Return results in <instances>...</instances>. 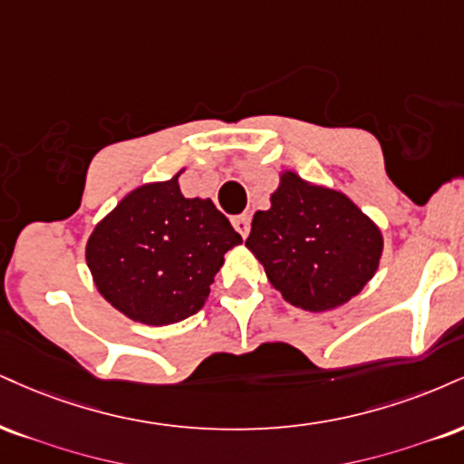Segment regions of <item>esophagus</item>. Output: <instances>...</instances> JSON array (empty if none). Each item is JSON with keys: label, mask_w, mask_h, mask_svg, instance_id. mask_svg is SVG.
I'll list each match as a JSON object with an SVG mask.
<instances>
[{"label": "esophagus", "mask_w": 464, "mask_h": 464, "mask_svg": "<svg viewBox=\"0 0 464 464\" xmlns=\"http://www.w3.org/2000/svg\"><path fill=\"white\" fill-rule=\"evenodd\" d=\"M233 227H236V231L239 233V236L248 237V233H250V218L246 214L236 216V218H233Z\"/></svg>", "instance_id": "1"}]
</instances>
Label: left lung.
I'll return each mask as SVG.
<instances>
[{
    "mask_svg": "<svg viewBox=\"0 0 464 464\" xmlns=\"http://www.w3.org/2000/svg\"><path fill=\"white\" fill-rule=\"evenodd\" d=\"M272 208L256 211L246 246L289 304H345L378 270L382 236L348 197L285 172Z\"/></svg>",
    "mask_w": 464,
    "mask_h": 464,
    "instance_id": "obj_1",
    "label": "left lung"
}]
</instances>
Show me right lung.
Here are the masks:
<instances>
[{"label":"right lung","mask_w":464,"mask_h":464,"mask_svg":"<svg viewBox=\"0 0 464 464\" xmlns=\"http://www.w3.org/2000/svg\"><path fill=\"white\" fill-rule=\"evenodd\" d=\"M242 242L209 198H186L179 175L136 188L94 227V285L131 320L166 326L203 309L225 253Z\"/></svg>","instance_id":"right-lung-1"}]
</instances>
